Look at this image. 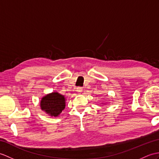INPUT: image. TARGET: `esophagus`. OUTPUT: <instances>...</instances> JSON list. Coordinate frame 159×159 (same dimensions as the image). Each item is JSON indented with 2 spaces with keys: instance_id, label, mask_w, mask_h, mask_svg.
I'll use <instances>...</instances> for the list:
<instances>
[{
  "instance_id": "obj_1",
  "label": "esophagus",
  "mask_w": 159,
  "mask_h": 159,
  "mask_svg": "<svg viewBox=\"0 0 159 159\" xmlns=\"http://www.w3.org/2000/svg\"><path fill=\"white\" fill-rule=\"evenodd\" d=\"M76 91L78 92V93H81V92L83 91V88L82 87H77L76 88Z\"/></svg>"
}]
</instances>
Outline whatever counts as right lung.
Returning a JSON list of instances; mask_svg holds the SVG:
<instances>
[{
  "label": "right lung",
  "mask_w": 159,
  "mask_h": 159,
  "mask_svg": "<svg viewBox=\"0 0 159 159\" xmlns=\"http://www.w3.org/2000/svg\"><path fill=\"white\" fill-rule=\"evenodd\" d=\"M40 108L51 116L60 115L66 106V98L57 92L46 95L40 103Z\"/></svg>",
  "instance_id": "obj_1"
}]
</instances>
